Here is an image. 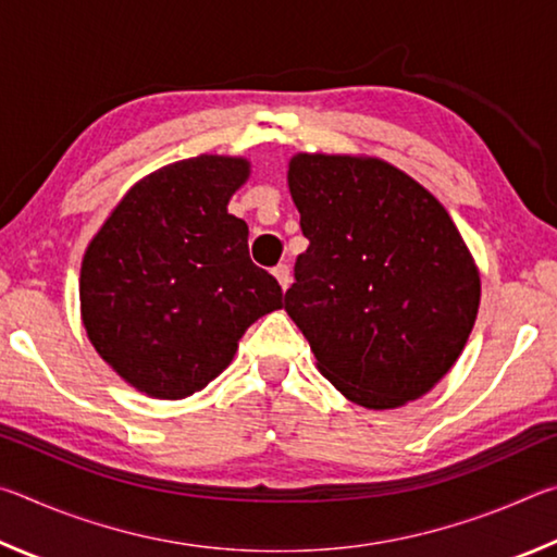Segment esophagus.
<instances>
[{
    "instance_id": "esophagus-1",
    "label": "esophagus",
    "mask_w": 557,
    "mask_h": 557,
    "mask_svg": "<svg viewBox=\"0 0 557 557\" xmlns=\"http://www.w3.org/2000/svg\"><path fill=\"white\" fill-rule=\"evenodd\" d=\"M272 275H275V280L280 282V287H282V289H287V287H289L292 275H289V268H287V265H277L275 270H272Z\"/></svg>"
}]
</instances>
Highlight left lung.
Masks as SVG:
<instances>
[{
	"label": "left lung",
	"mask_w": 557,
	"mask_h": 557,
	"mask_svg": "<svg viewBox=\"0 0 557 557\" xmlns=\"http://www.w3.org/2000/svg\"><path fill=\"white\" fill-rule=\"evenodd\" d=\"M287 186L309 248L285 312L317 369L369 410L422 398L455 366L482 299L455 221L379 157L299 152Z\"/></svg>",
	"instance_id": "obj_1"
}]
</instances>
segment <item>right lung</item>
Here are the masks:
<instances>
[{"instance_id": "right-lung-1", "label": "right lung", "mask_w": 557, "mask_h": 557, "mask_svg": "<svg viewBox=\"0 0 557 557\" xmlns=\"http://www.w3.org/2000/svg\"><path fill=\"white\" fill-rule=\"evenodd\" d=\"M245 157L199 154L129 188L88 243L81 319L90 344L132 388L182 400L228 369L282 289L248 256V223L228 201Z\"/></svg>"}]
</instances>
